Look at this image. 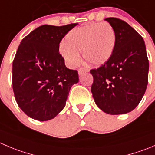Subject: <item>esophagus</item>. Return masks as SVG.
I'll list each match as a JSON object with an SVG mask.
<instances>
[{
	"mask_svg": "<svg viewBox=\"0 0 155 155\" xmlns=\"http://www.w3.org/2000/svg\"><path fill=\"white\" fill-rule=\"evenodd\" d=\"M87 72H88L87 69L84 68H79V69H78V74H79V75H81V74H83L87 73Z\"/></svg>",
	"mask_w": 155,
	"mask_h": 155,
	"instance_id": "1",
	"label": "esophagus"
}]
</instances>
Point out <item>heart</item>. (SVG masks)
<instances>
[{
	"label": "heart",
	"instance_id": "1",
	"mask_svg": "<svg viewBox=\"0 0 155 155\" xmlns=\"http://www.w3.org/2000/svg\"><path fill=\"white\" fill-rule=\"evenodd\" d=\"M62 42L59 51L66 64L76 67L81 61L79 52L92 65H102L110 59L116 47V36L113 26L107 22L74 28Z\"/></svg>",
	"mask_w": 155,
	"mask_h": 155
}]
</instances>
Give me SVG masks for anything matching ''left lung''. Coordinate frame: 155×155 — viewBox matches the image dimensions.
<instances>
[{
    "label": "left lung",
    "instance_id": "1",
    "mask_svg": "<svg viewBox=\"0 0 155 155\" xmlns=\"http://www.w3.org/2000/svg\"><path fill=\"white\" fill-rule=\"evenodd\" d=\"M114 29V52L107 62L90 71L91 93L97 107L111 115L132 111L141 101L148 82L149 62L143 38L126 22L105 19Z\"/></svg>",
    "mask_w": 155,
    "mask_h": 155
}]
</instances>
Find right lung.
I'll use <instances>...</instances> for the list:
<instances>
[{
	"instance_id": "1",
	"label": "right lung",
	"mask_w": 155,
	"mask_h": 155,
	"mask_svg": "<svg viewBox=\"0 0 155 155\" xmlns=\"http://www.w3.org/2000/svg\"><path fill=\"white\" fill-rule=\"evenodd\" d=\"M78 23L42 25L23 39L12 68V85L19 107L32 119L47 121L65 106L78 72L68 69L59 53V43Z\"/></svg>"
}]
</instances>
